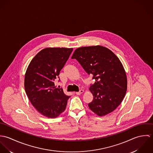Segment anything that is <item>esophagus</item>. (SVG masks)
Masks as SVG:
<instances>
[{
  "mask_svg": "<svg viewBox=\"0 0 153 153\" xmlns=\"http://www.w3.org/2000/svg\"><path fill=\"white\" fill-rule=\"evenodd\" d=\"M84 92V91L83 89H81L79 92H76V95H80V94H82Z\"/></svg>",
  "mask_w": 153,
  "mask_h": 153,
  "instance_id": "esophagus-1",
  "label": "esophagus"
}]
</instances>
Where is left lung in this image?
<instances>
[{
  "mask_svg": "<svg viewBox=\"0 0 153 153\" xmlns=\"http://www.w3.org/2000/svg\"><path fill=\"white\" fill-rule=\"evenodd\" d=\"M71 58L76 59L95 80L89 89L94 97L88 104L90 109L98 116H104L116 109L127 89L126 73L119 58L100 45L78 48Z\"/></svg>",
  "mask_w": 153,
  "mask_h": 153,
  "instance_id": "8db88e82",
  "label": "left lung"
}]
</instances>
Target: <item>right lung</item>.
<instances>
[{"label": "right lung", "mask_w": 153, "mask_h": 153, "mask_svg": "<svg viewBox=\"0 0 153 153\" xmlns=\"http://www.w3.org/2000/svg\"><path fill=\"white\" fill-rule=\"evenodd\" d=\"M73 48H46L32 59L25 75L26 94L32 105L45 117H58L66 108L69 96L55 87V81Z\"/></svg>", "instance_id": "obj_1"}]
</instances>
